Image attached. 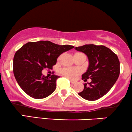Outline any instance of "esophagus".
Segmentation results:
<instances>
[{"label": "esophagus", "instance_id": "34e87169", "mask_svg": "<svg viewBox=\"0 0 132 132\" xmlns=\"http://www.w3.org/2000/svg\"><path fill=\"white\" fill-rule=\"evenodd\" d=\"M70 82L72 84H74L76 83V82L73 81H72V80H70Z\"/></svg>", "mask_w": 132, "mask_h": 132}]
</instances>
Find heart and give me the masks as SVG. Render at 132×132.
Masks as SVG:
<instances>
[{
    "mask_svg": "<svg viewBox=\"0 0 132 132\" xmlns=\"http://www.w3.org/2000/svg\"><path fill=\"white\" fill-rule=\"evenodd\" d=\"M61 73L67 78L75 79L77 75L81 73V71L74 68H63L61 70Z\"/></svg>",
    "mask_w": 132,
    "mask_h": 132,
    "instance_id": "1",
    "label": "heart"
}]
</instances>
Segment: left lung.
<instances>
[{"instance_id":"8db88e82","label":"left lung","mask_w":132,"mask_h":132,"mask_svg":"<svg viewBox=\"0 0 132 132\" xmlns=\"http://www.w3.org/2000/svg\"><path fill=\"white\" fill-rule=\"evenodd\" d=\"M88 58L89 65L82 79H91L88 85L84 84L82 92L79 95L88 101H96L109 92L118 78L120 63L117 55L104 45L94 44L75 47Z\"/></svg>"}]
</instances>
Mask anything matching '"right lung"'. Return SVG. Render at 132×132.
I'll use <instances>...</instances> for the list:
<instances>
[{
    "label": "right lung",
    "instance_id": "right-lung-1",
    "mask_svg": "<svg viewBox=\"0 0 132 132\" xmlns=\"http://www.w3.org/2000/svg\"><path fill=\"white\" fill-rule=\"evenodd\" d=\"M72 45H59L48 40L30 42L16 51L13 59V73L23 92L35 99L48 96L56 89L59 76H45L42 71L52 69L61 54L72 49Z\"/></svg>",
    "mask_w": 132,
    "mask_h": 132
}]
</instances>
